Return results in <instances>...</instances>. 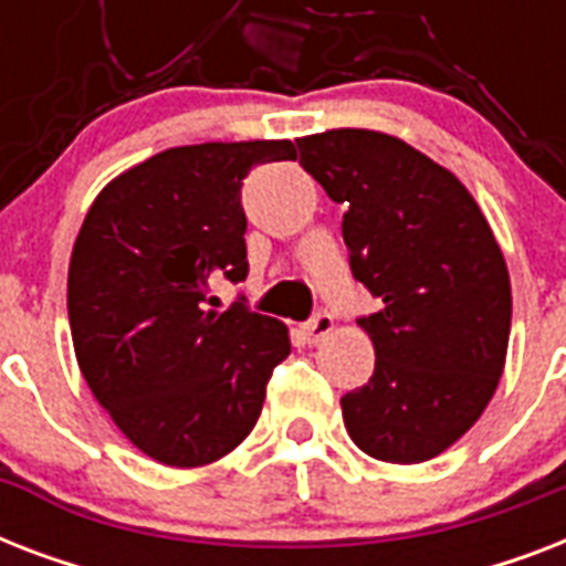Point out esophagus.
<instances>
[{"instance_id": "34e87169", "label": "esophagus", "mask_w": 566, "mask_h": 566, "mask_svg": "<svg viewBox=\"0 0 566 566\" xmlns=\"http://www.w3.org/2000/svg\"><path fill=\"white\" fill-rule=\"evenodd\" d=\"M335 328V317L332 314H326V311H319L317 317H311L305 326H302V335H305V340L308 344H319L323 337L328 335Z\"/></svg>"}]
</instances>
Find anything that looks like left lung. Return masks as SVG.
<instances>
[{
  "instance_id": "1",
  "label": "left lung",
  "mask_w": 566,
  "mask_h": 566,
  "mask_svg": "<svg viewBox=\"0 0 566 566\" xmlns=\"http://www.w3.org/2000/svg\"><path fill=\"white\" fill-rule=\"evenodd\" d=\"M300 164L346 208L349 270L381 300L358 319L370 381L340 399L355 447L390 464L449 449L491 402L511 335L502 249L470 190L399 137H300Z\"/></svg>"
}]
</instances>
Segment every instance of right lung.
Listing matches in <instances>:
<instances>
[{
	"label": "right lung",
	"instance_id": "add662e5",
	"mask_svg": "<svg viewBox=\"0 0 566 566\" xmlns=\"http://www.w3.org/2000/svg\"><path fill=\"white\" fill-rule=\"evenodd\" d=\"M293 158L291 140L176 146L117 176L84 217L66 279L75 358L119 431L161 464L229 455L291 355L279 319L243 300L213 311L211 282L249 273V170Z\"/></svg>",
	"mask_w": 566,
	"mask_h": 566
}]
</instances>
